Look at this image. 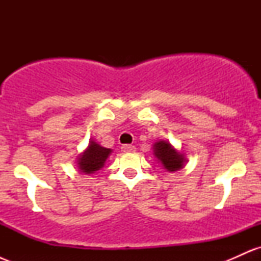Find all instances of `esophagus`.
<instances>
[{"label": "esophagus", "mask_w": 261, "mask_h": 261, "mask_svg": "<svg viewBox=\"0 0 261 261\" xmlns=\"http://www.w3.org/2000/svg\"><path fill=\"white\" fill-rule=\"evenodd\" d=\"M121 151L122 152H133V151H135V146H133V145H122L121 146Z\"/></svg>", "instance_id": "1"}]
</instances>
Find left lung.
<instances>
[{
	"instance_id": "obj_1",
	"label": "left lung",
	"mask_w": 261,
	"mask_h": 261,
	"mask_svg": "<svg viewBox=\"0 0 261 261\" xmlns=\"http://www.w3.org/2000/svg\"><path fill=\"white\" fill-rule=\"evenodd\" d=\"M153 154L167 172H176L187 163V158L175 149L169 141H158L153 145Z\"/></svg>"
}]
</instances>
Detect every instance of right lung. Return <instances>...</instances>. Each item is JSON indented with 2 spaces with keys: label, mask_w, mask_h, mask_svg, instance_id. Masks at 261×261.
<instances>
[{
  "label": "right lung",
  "mask_w": 261,
  "mask_h": 261,
  "mask_svg": "<svg viewBox=\"0 0 261 261\" xmlns=\"http://www.w3.org/2000/svg\"><path fill=\"white\" fill-rule=\"evenodd\" d=\"M110 153H112V149L101 147L99 143L95 142L94 140H91L86 151L77 157L79 169L85 174H93L94 172L103 168Z\"/></svg>",
  "instance_id": "add662e5"
}]
</instances>
